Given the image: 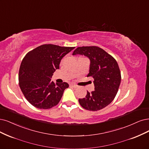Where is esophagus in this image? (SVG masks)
<instances>
[{
	"instance_id": "1",
	"label": "esophagus",
	"mask_w": 149,
	"mask_h": 149,
	"mask_svg": "<svg viewBox=\"0 0 149 149\" xmlns=\"http://www.w3.org/2000/svg\"><path fill=\"white\" fill-rule=\"evenodd\" d=\"M70 86H72L73 87V88H78V86H77V85H76V84H70Z\"/></svg>"
}]
</instances>
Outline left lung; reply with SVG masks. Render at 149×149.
<instances>
[{
	"label": "left lung",
	"mask_w": 149,
	"mask_h": 149,
	"mask_svg": "<svg viewBox=\"0 0 149 149\" xmlns=\"http://www.w3.org/2000/svg\"><path fill=\"white\" fill-rule=\"evenodd\" d=\"M82 55L90 60L88 76L94 79V91H87L83 99H79L84 109L97 111L104 109L113 100L121 83V73L116 60L104 50L96 46L78 47L73 53Z\"/></svg>",
	"instance_id": "8db88e82"
}]
</instances>
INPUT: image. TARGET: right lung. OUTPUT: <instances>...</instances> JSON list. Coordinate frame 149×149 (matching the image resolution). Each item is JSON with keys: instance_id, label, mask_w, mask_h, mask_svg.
Instances as JSON below:
<instances>
[{"instance_id": "add662e5", "label": "right lung", "mask_w": 149, "mask_h": 149, "mask_svg": "<svg viewBox=\"0 0 149 149\" xmlns=\"http://www.w3.org/2000/svg\"><path fill=\"white\" fill-rule=\"evenodd\" d=\"M74 47L53 44L42 45L30 51L23 58L18 81L25 98L39 109H49L58 104L67 83H55L51 78L59 69L61 60Z\"/></svg>"}]
</instances>
